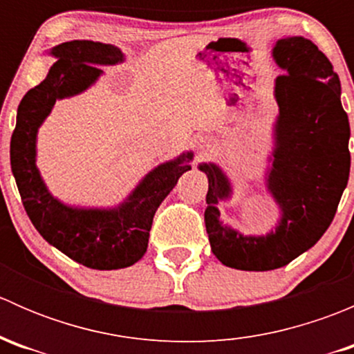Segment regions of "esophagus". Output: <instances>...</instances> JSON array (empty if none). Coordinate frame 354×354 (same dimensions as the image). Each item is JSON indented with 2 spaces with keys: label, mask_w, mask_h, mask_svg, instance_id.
I'll list each match as a JSON object with an SVG mask.
<instances>
[{
  "label": "esophagus",
  "mask_w": 354,
  "mask_h": 354,
  "mask_svg": "<svg viewBox=\"0 0 354 354\" xmlns=\"http://www.w3.org/2000/svg\"><path fill=\"white\" fill-rule=\"evenodd\" d=\"M200 151H202V154H203V152L209 151V144H207V142H203V140H202V144H200Z\"/></svg>",
  "instance_id": "obj_1"
}]
</instances>
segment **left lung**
<instances>
[{"mask_svg": "<svg viewBox=\"0 0 354 354\" xmlns=\"http://www.w3.org/2000/svg\"><path fill=\"white\" fill-rule=\"evenodd\" d=\"M279 116L274 131L272 166L266 174L269 194L281 209L276 230L245 236L221 223L219 202L231 197V183L214 162L200 164L207 174L205 227L212 253L226 267L274 270L312 248L337 210L349 178V120L341 104V82L332 63L310 39H279L272 49Z\"/></svg>", "mask_w": 354, "mask_h": 354, "instance_id": "obj_1", "label": "left lung"}]
</instances>
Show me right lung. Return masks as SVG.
I'll use <instances>...</instances> for the list:
<instances>
[{
	"label": "right lung",
	"instance_id": "right-lung-1",
	"mask_svg": "<svg viewBox=\"0 0 354 354\" xmlns=\"http://www.w3.org/2000/svg\"><path fill=\"white\" fill-rule=\"evenodd\" d=\"M58 62L48 77L24 95L10 142V162L28 219L49 245L75 262L97 270L133 266L147 252L149 231L157 207L180 176L192 169L194 152L159 164L137 185L127 200L113 209H82L49 194L35 166L37 130L56 99L84 92L102 75L99 66L118 65L121 49L94 41H70L51 49Z\"/></svg>",
	"mask_w": 354,
	"mask_h": 354
}]
</instances>
